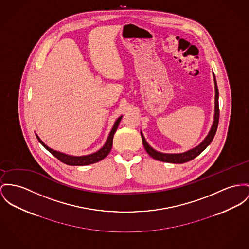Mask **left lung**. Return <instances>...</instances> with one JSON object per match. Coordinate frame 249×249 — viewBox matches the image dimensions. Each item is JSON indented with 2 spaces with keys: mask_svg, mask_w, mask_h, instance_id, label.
Returning <instances> with one entry per match:
<instances>
[{
  "mask_svg": "<svg viewBox=\"0 0 249 249\" xmlns=\"http://www.w3.org/2000/svg\"><path fill=\"white\" fill-rule=\"evenodd\" d=\"M213 80H214V89H215V102H214V115H213V122L212 124V127L210 129V131L208 133V135L205 137V139L199 143L197 146L192 148V149L185 151L182 153H177V154H169V153H162V152H159L156 149H154L149 143L146 142L144 136L142 132L141 131L142 135V143L143 146L146 150V152L149 154L153 159L160 160V161H163V162H169V163H184L187 161H190L192 160H194L195 158H196L201 152H203L206 149L211 142H213L214 136H215L216 130L218 127V122H219V103H218V98H219V92H218V87L216 83V78L214 73H213Z\"/></svg>",
  "mask_w": 249,
  "mask_h": 249,
  "instance_id": "8db88e82",
  "label": "left lung"
}]
</instances>
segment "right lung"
I'll list each match as a JSON object with an SVG mask.
<instances>
[{
  "label": "right lung",
  "mask_w": 249,
  "mask_h": 249,
  "mask_svg": "<svg viewBox=\"0 0 249 249\" xmlns=\"http://www.w3.org/2000/svg\"><path fill=\"white\" fill-rule=\"evenodd\" d=\"M122 117L120 116L114 123L111 131L108 134V137L105 142V144L103 145V147L101 149L96 151L95 153L89 154V155H85V156H71V155H68L65 153L56 151V150L52 149L49 146H47L41 140L40 138L37 136V134H36V139L38 140V142L43 145V147L45 149L48 150L52 155H53L56 159H58L61 162L65 163L67 165L71 166H85L89 165V164H93L96 163L100 160H104L108 153L110 152V150L112 148V142H113V136L116 132L117 128L119 126V124L122 120Z\"/></svg>",
  "instance_id": "obj_1"
}]
</instances>
